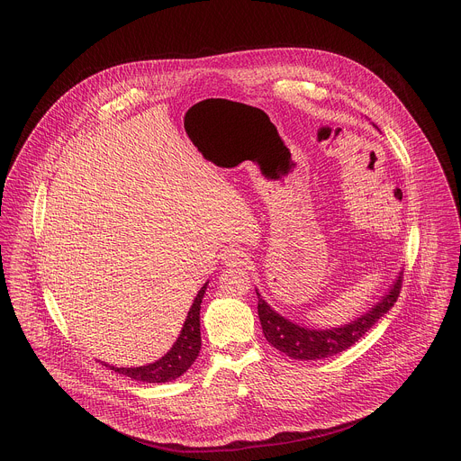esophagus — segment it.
Here are the masks:
<instances>
[{"mask_svg":"<svg viewBox=\"0 0 461 461\" xmlns=\"http://www.w3.org/2000/svg\"><path fill=\"white\" fill-rule=\"evenodd\" d=\"M248 260V255L240 248H228L222 253V262L226 267H244Z\"/></svg>","mask_w":461,"mask_h":461,"instance_id":"1","label":"esophagus"}]
</instances>
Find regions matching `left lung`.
<instances>
[{"mask_svg": "<svg viewBox=\"0 0 461 461\" xmlns=\"http://www.w3.org/2000/svg\"><path fill=\"white\" fill-rule=\"evenodd\" d=\"M377 129V125H374ZM379 131V129H377ZM403 272L398 274L393 283L388 286V290L381 295V299L372 304L370 310H366L357 319L341 324L338 328H308L303 324H297L279 312H276L262 295L257 292V312L262 326V334L268 339L270 345H274L277 350L286 354L292 359L301 361H315L336 356L352 345H356L370 328L393 306L398 301L400 288H402Z\"/></svg>", "mask_w": 461, "mask_h": 461, "instance_id": "8db88e82", "label": "left lung"}]
</instances>
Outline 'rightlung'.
<instances>
[{
    "label": "right lung",
    "instance_id": "obj_1",
    "mask_svg": "<svg viewBox=\"0 0 461 461\" xmlns=\"http://www.w3.org/2000/svg\"><path fill=\"white\" fill-rule=\"evenodd\" d=\"M208 283L210 281H206L199 294L194 295L176 341L160 359L142 366H114L107 365L105 361L100 363L118 374L144 383H167L180 377L194 363L196 356L201 352V303L206 294Z\"/></svg>",
    "mask_w": 461,
    "mask_h": 461
}]
</instances>
